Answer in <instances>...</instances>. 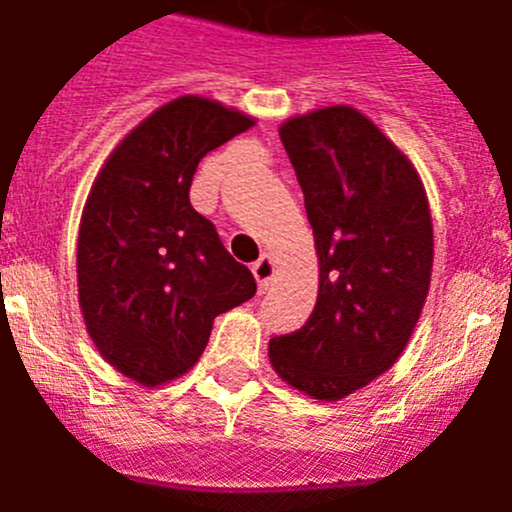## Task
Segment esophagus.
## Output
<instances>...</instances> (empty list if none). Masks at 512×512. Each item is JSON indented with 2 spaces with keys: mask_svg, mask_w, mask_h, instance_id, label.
<instances>
[{
  "mask_svg": "<svg viewBox=\"0 0 512 512\" xmlns=\"http://www.w3.org/2000/svg\"><path fill=\"white\" fill-rule=\"evenodd\" d=\"M252 275H255L257 286H260V291H268V286L273 283L275 278V260L270 255H262L260 260L252 265Z\"/></svg>",
  "mask_w": 512,
  "mask_h": 512,
  "instance_id": "esophagus-1",
  "label": "esophagus"
}]
</instances>
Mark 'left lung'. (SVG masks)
Instances as JSON below:
<instances>
[{"label": "left lung", "mask_w": 512, "mask_h": 512, "mask_svg": "<svg viewBox=\"0 0 512 512\" xmlns=\"http://www.w3.org/2000/svg\"><path fill=\"white\" fill-rule=\"evenodd\" d=\"M304 190L319 293L301 330L273 337V371L319 402L363 389L399 361L433 273V219L412 159L350 105L278 128Z\"/></svg>", "instance_id": "obj_1"}]
</instances>
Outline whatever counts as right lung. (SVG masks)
Listing matches in <instances>:
<instances>
[{
    "label": "right lung",
    "instance_id": "1",
    "mask_svg": "<svg viewBox=\"0 0 512 512\" xmlns=\"http://www.w3.org/2000/svg\"><path fill=\"white\" fill-rule=\"evenodd\" d=\"M252 126L219 100L175 97L123 136L92 182L77 239L79 309L102 358L133 384L180 379L213 319L255 296L250 270L190 206L198 162Z\"/></svg>",
    "mask_w": 512,
    "mask_h": 512
}]
</instances>
